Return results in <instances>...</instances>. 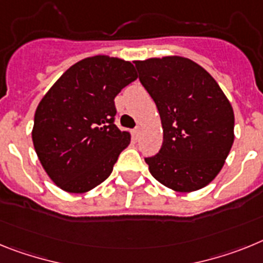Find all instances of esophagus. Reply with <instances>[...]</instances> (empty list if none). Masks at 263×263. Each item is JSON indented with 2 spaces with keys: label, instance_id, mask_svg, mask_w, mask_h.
Returning <instances> with one entry per match:
<instances>
[{
  "label": "esophagus",
  "instance_id": "esophagus-1",
  "mask_svg": "<svg viewBox=\"0 0 263 263\" xmlns=\"http://www.w3.org/2000/svg\"><path fill=\"white\" fill-rule=\"evenodd\" d=\"M139 135H140V128H139V127H136V128H135L134 131H132V136H134L135 140H138Z\"/></svg>",
  "mask_w": 263,
  "mask_h": 263
}]
</instances>
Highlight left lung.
Instances as JSON below:
<instances>
[{
    "label": "left lung",
    "mask_w": 263,
    "mask_h": 263,
    "mask_svg": "<svg viewBox=\"0 0 263 263\" xmlns=\"http://www.w3.org/2000/svg\"><path fill=\"white\" fill-rule=\"evenodd\" d=\"M135 66L163 124L159 154L145 157L151 175L173 191L204 188L218 175L234 141L229 100L213 77L188 58H151Z\"/></svg>",
    "instance_id": "8db88e82"
}]
</instances>
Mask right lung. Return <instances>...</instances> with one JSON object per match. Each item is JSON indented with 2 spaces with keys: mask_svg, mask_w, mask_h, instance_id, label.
I'll use <instances>...</instances> for the list:
<instances>
[{
  "mask_svg": "<svg viewBox=\"0 0 263 263\" xmlns=\"http://www.w3.org/2000/svg\"><path fill=\"white\" fill-rule=\"evenodd\" d=\"M138 78L131 62L95 55L72 65L42 98L31 136L61 189L84 193L111 175L131 134L115 125V97Z\"/></svg>",
  "mask_w": 263,
  "mask_h": 263,
  "instance_id": "right-lung-1",
  "label": "right lung"
}]
</instances>
